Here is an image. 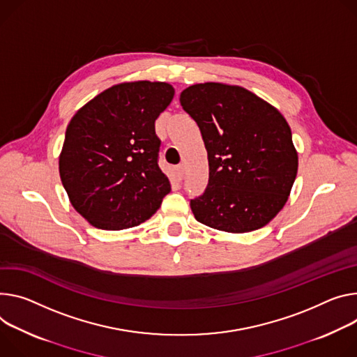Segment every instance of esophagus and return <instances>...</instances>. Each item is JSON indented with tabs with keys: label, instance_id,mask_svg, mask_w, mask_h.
Instances as JSON below:
<instances>
[{
	"label": "esophagus",
	"instance_id": "esophagus-1",
	"mask_svg": "<svg viewBox=\"0 0 357 357\" xmlns=\"http://www.w3.org/2000/svg\"><path fill=\"white\" fill-rule=\"evenodd\" d=\"M176 174H178V178L182 181L183 174H185V167H183V164H179V165L176 167Z\"/></svg>",
	"mask_w": 357,
	"mask_h": 357
}]
</instances>
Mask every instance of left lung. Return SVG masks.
<instances>
[{"label":"left lung","mask_w":357,"mask_h":357,"mask_svg":"<svg viewBox=\"0 0 357 357\" xmlns=\"http://www.w3.org/2000/svg\"><path fill=\"white\" fill-rule=\"evenodd\" d=\"M179 101L208 151L206 189L190 199L195 219L232 234L262 228L286 204L298 174L286 119L250 91L219 82L192 85Z\"/></svg>","instance_id":"left-lung-1"}]
</instances>
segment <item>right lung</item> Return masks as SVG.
Wrapping results in <instances>:
<instances>
[{
    "label": "right lung",
    "mask_w": 357,
    "mask_h": 357,
    "mask_svg": "<svg viewBox=\"0 0 357 357\" xmlns=\"http://www.w3.org/2000/svg\"><path fill=\"white\" fill-rule=\"evenodd\" d=\"M167 82L118 84L96 95L68 123L59 175L70 201L92 226L132 228L171 192L158 165L155 119L174 98Z\"/></svg>",
    "instance_id": "right-lung-1"
}]
</instances>
